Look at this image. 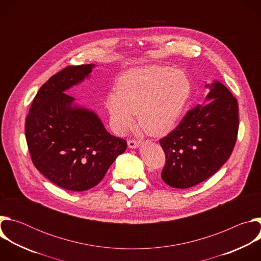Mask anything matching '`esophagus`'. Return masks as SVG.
<instances>
[{
    "label": "esophagus",
    "instance_id": "1",
    "mask_svg": "<svg viewBox=\"0 0 261 261\" xmlns=\"http://www.w3.org/2000/svg\"><path fill=\"white\" fill-rule=\"evenodd\" d=\"M139 145H140V142H139V141H136V140H133V139L128 140V146H129L130 148H136V147H138Z\"/></svg>",
    "mask_w": 261,
    "mask_h": 261
}]
</instances>
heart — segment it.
I'll return each instance as SVG.
<instances>
[{
	"instance_id": "1",
	"label": "heart",
	"mask_w": 261,
	"mask_h": 261,
	"mask_svg": "<svg viewBox=\"0 0 261 261\" xmlns=\"http://www.w3.org/2000/svg\"><path fill=\"white\" fill-rule=\"evenodd\" d=\"M191 87L181 71L167 67L133 69L120 80L118 90L106 98L110 125L125 134L135 122L150 135L168 133L180 118L190 97Z\"/></svg>"
}]
</instances>
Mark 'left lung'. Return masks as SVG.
<instances>
[{"mask_svg": "<svg viewBox=\"0 0 261 261\" xmlns=\"http://www.w3.org/2000/svg\"><path fill=\"white\" fill-rule=\"evenodd\" d=\"M208 102L189 110L160 140L166 157L161 177L170 187L187 189L216 173L230 157L239 131L238 100L218 81L205 85Z\"/></svg>", "mask_w": 261, "mask_h": 261, "instance_id": "1", "label": "left lung"}]
</instances>
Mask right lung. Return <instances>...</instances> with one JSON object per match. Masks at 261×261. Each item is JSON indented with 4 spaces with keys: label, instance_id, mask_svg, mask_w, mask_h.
<instances>
[{
    "label": "right lung",
    "instance_id": "1",
    "mask_svg": "<svg viewBox=\"0 0 261 261\" xmlns=\"http://www.w3.org/2000/svg\"><path fill=\"white\" fill-rule=\"evenodd\" d=\"M94 64L69 66L38 91L25 120V138L35 167L59 187L87 191L100 182L126 140L111 135L95 111L66 94L90 76Z\"/></svg>",
    "mask_w": 261,
    "mask_h": 261
}]
</instances>
